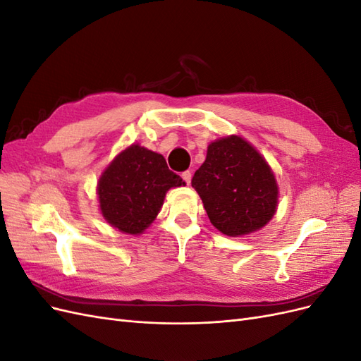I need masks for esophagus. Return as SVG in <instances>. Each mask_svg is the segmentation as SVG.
<instances>
[{"label":"esophagus","mask_w":361,"mask_h":361,"mask_svg":"<svg viewBox=\"0 0 361 361\" xmlns=\"http://www.w3.org/2000/svg\"><path fill=\"white\" fill-rule=\"evenodd\" d=\"M191 178H192L191 171H183V173H182V179L185 180V183H187V185L191 183Z\"/></svg>","instance_id":"1"}]
</instances>
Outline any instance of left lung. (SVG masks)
I'll return each instance as SVG.
<instances>
[{"instance_id": "8db88e82", "label": "left lung", "mask_w": 361, "mask_h": 361, "mask_svg": "<svg viewBox=\"0 0 361 361\" xmlns=\"http://www.w3.org/2000/svg\"><path fill=\"white\" fill-rule=\"evenodd\" d=\"M211 223L227 236H243L264 227L277 209L279 187L265 158L239 135L215 140L194 173Z\"/></svg>"}]
</instances>
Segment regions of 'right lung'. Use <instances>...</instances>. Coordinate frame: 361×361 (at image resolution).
Returning a JSON list of instances; mask_svg holds the SVG:
<instances>
[{
  "mask_svg": "<svg viewBox=\"0 0 361 361\" xmlns=\"http://www.w3.org/2000/svg\"><path fill=\"white\" fill-rule=\"evenodd\" d=\"M185 182L169 170L162 155L130 145L110 162L97 182L101 214L108 224L140 235L154 223L166 192Z\"/></svg>",
  "mask_w": 361,
  "mask_h": 361,
  "instance_id": "1",
  "label": "right lung"
}]
</instances>
